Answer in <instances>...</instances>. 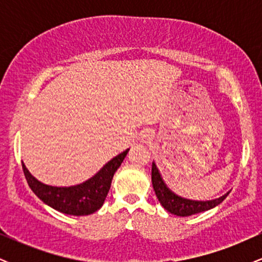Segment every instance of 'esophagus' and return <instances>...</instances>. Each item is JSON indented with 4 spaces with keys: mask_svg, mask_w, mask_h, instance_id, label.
<instances>
[{
    "mask_svg": "<svg viewBox=\"0 0 262 262\" xmlns=\"http://www.w3.org/2000/svg\"><path fill=\"white\" fill-rule=\"evenodd\" d=\"M143 138H144V140H149L150 139V135L149 134H145Z\"/></svg>",
    "mask_w": 262,
    "mask_h": 262,
    "instance_id": "34e87169",
    "label": "esophagus"
}]
</instances>
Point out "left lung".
Segmentation results:
<instances>
[{"label": "left lung", "mask_w": 262, "mask_h": 262, "mask_svg": "<svg viewBox=\"0 0 262 262\" xmlns=\"http://www.w3.org/2000/svg\"><path fill=\"white\" fill-rule=\"evenodd\" d=\"M151 182L156 197H158L161 206L171 214L179 215V217H188V215L197 214V213L204 212V210L214 208L223 202L229 194V192H227L222 197L210 201H194L183 198L167 187L160 175V171L156 167L155 162H152L151 166Z\"/></svg>", "instance_id": "1"}]
</instances>
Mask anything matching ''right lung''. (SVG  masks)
Listing matches in <instances>:
<instances>
[{"label":"right lung","instance_id":"1","mask_svg":"<svg viewBox=\"0 0 262 262\" xmlns=\"http://www.w3.org/2000/svg\"><path fill=\"white\" fill-rule=\"evenodd\" d=\"M128 151L129 149L124 150L108 161L87 181L70 187H56L38 181L22 162L23 172L29 187L45 204L69 215H89L103 206L114 172L122 165Z\"/></svg>","mask_w":262,"mask_h":262}]
</instances>
